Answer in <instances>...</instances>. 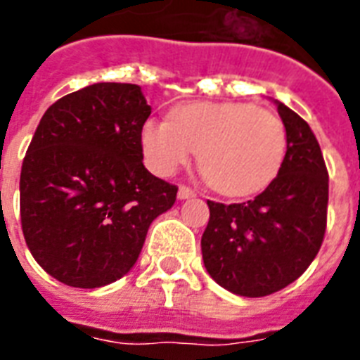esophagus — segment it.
<instances>
[{"instance_id": "34e87169", "label": "esophagus", "mask_w": 360, "mask_h": 360, "mask_svg": "<svg viewBox=\"0 0 360 360\" xmlns=\"http://www.w3.org/2000/svg\"><path fill=\"white\" fill-rule=\"evenodd\" d=\"M192 196H196V191H194V188H191V186H186V185L179 186V198L181 200L192 198Z\"/></svg>"}]
</instances>
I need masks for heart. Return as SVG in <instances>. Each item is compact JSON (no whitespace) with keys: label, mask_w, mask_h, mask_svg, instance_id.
I'll use <instances>...</instances> for the list:
<instances>
[{"label":"heart","mask_w":360,"mask_h":360,"mask_svg":"<svg viewBox=\"0 0 360 360\" xmlns=\"http://www.w3.org/2000/svg\"><path fill=\"white\" fill-rule=\"evenodd\" d=\"M141 143L155 174L172 175L200 153V172L215 191L247 196L278 175L287 130L278 115L251 103H186L172 120H147Z\"/></svg>","instance_id":"1"}]
</instances>
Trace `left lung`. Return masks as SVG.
Masks as SVG:
<instances>
[{"label":"left lung","instance_id":"1","mask_svg":"<svg viewBox=\"0 0 360 360\" xmlns=\"http://www.w3.org/2000/svg\"><path fill=\"white\" fill-rule=\"evenodd\" d=\"M287 155L271 183L241 204L211 202L202 236L205 270L249 298L285 289L308 270L325 238L328 172L308 122L278 101Z\"/></svg>","mask_w":360,"mask_h":360}]
</instances>
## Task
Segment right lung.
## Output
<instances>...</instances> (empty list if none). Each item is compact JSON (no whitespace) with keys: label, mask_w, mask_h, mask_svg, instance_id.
Segmentation results:
<instances>
[{"label":"right lung","mask_w":360,"mask_h":360,"mask_svg":"<svg viewBox=\"0 0 360 360\" xmlns=\"http://www.w3.org/2000/svg\"><path fill=\"white\" fill-rule=\"evenodd\" d=\"M150 115L141 89L96 82L54 101L20 172V223L37 264L60 283L96 289L136 264L177 186L143 166Z\"/></svg>","instance_id":"1"}]
</instances>
